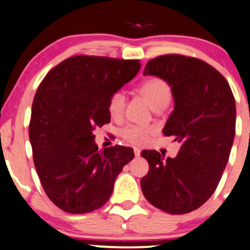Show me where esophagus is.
I'll return each mask as SVG.
<instances>
[{"instance_id":"34e87169","label":"esophagus","mask_w":250,"mask_h":250,"mask_svg":"<svg viewBox=\"0 0 250 250\" xmlns=\"http://www.w3.org/2000/svg\"><path fill=\"white\" fill-rule=\"evenodd\" d=\"M134 154H135V156H140V154H141V150H140L139 148H134Z\"/></svg>"}]
</instances>
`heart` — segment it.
<instances>
[{
	"label": "heart",
	"mask_w": 250,
	"mask_h": 250,
	"mask_svg": "<svg viewBox=\"0 0 250 250\" xmlns=\"http://www.w3.org/2000/svg\"><path fill=\"white\" fill-rule=\"evenodd\" d=\"M139 92L153 110L160 106L167 105L171 100V89L164 79L153 77L147 79L140 85ZM125 106V96L123 91H115L108 101V110L111 117H120L123 114ZM154 131L153 128L142 127V125H129L122 130V136L125 141L134 145L146 144L150 134Z\"/></svg>",
	"instance_id": "heart-1"
}]
</instances>
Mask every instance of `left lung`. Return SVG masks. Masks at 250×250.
<instances>
[{
    "label": "left lung",
    "mask_w": 250,
    "mask_h": 250,
    "mask_svg": "<svg viewBox=\"0 0 250 250\" xmlns=\"http://www.w3.org/2000/svg\"><path fill=\"white\" fill-rule=\"evenodd\" d=\"M145 76L169 85L174 109L163 133L180 142L175 158L142 150L149 171L144 196L165 212L182 215L202 207L217 188L235 138L236 106L229 83L203 60L167 54L147 62Z\"/></svg>",
    "instance_id": "8db88e82"
}]
</instances>
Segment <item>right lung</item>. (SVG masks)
<instances>
[{
	"instance_id": "1",
	"label": "right lung",
	"mask_w": 250,
	"mask_h": 250,
	"mask_svg": "<svg viewBox=\"0 0 250 250\" xmlns=\"http://www.w3.org/2000/svg\"><path fill=\"white\" fill-rule=\"evenodd\" d=\"M139 60L71 57L41 82L29 123L33 159L48 198L68 213H86L110 198L133 148L98 150L94 131L110 122L109 97L134 78Z\"/></svg>"
}]
</instances>
